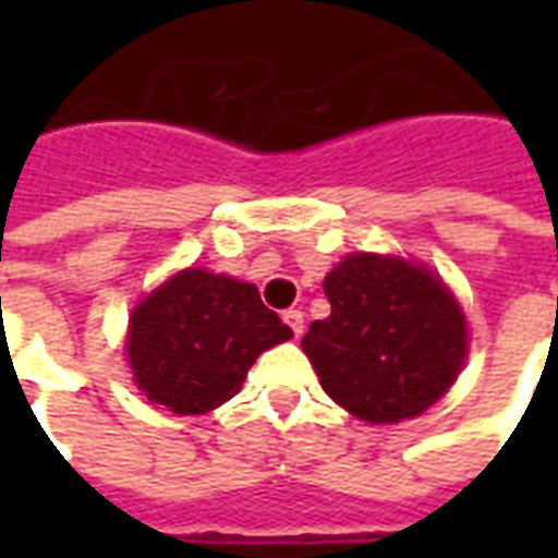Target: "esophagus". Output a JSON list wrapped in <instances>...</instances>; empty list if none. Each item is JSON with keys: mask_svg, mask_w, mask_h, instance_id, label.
<instances>
[{"mask_svg": "<svg viewBox=\"0 0 558 558\" xmlns=\"http://www.w3.org/2000/svg\"><path fill=\"white\" fill-rule=\"evenodd\" d=\"M283 323H287V326L292 328V335H295V338H302L304 335V314L302 311H283Z\"/></svg>", "mask_w": 558, "mask_h": 558, "instance_id": "1", "label": "esophagus"}]
</instances>
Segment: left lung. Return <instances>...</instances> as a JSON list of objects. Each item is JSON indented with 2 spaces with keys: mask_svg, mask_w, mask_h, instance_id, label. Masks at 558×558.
<instances>
[{
  "mask_svg": "<svg viewBox=\"0 0 558 558\" xmlns=\"http://www.w3.org/2000/svg\"><path fill=\"white\" fill-rule=\"evenodd\" d=\"M331 304L302 338L326 395L355 418L398 424L454 386L466 316L433 275L398 256L350 254L323 280Z\"/></svg>",
  "mask_w": 558,
  "mask_h": 558,
  "instance_id": "1",
  "label": "left lung"
}]
</instances>
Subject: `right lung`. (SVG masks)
Here are the masks:
<instances>
[{
    "label": "right lung",
    "instance_id": "right-lung-1",
    "mask_svg": "<svg viewBox=\"0 0 558 558\" xmlns=\"http://www.w3.org/2000/svg\"><path fill=\"white\" fill-rule=\"evenodd\" d=\"M290 338L254 283L184 268L134 307L125 352L148 403L203 415L242 388L263 352Z\"/></svg>",
    "mask_w": 558,
    "mask_h": 558
}]
</instances>
